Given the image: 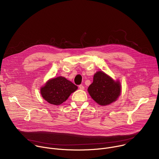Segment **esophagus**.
I'll list each match as a JSON object with an SVG mask.
<instances>
[{
  "instance_id": "34e87169",
  "label": "esophagus",
  "mask_w": 159,
  "mask_h": 159,
  "mask_svg": "<svg viewBox=\"0 0 159 159\" xmlns=\"http://www.w3.org/2000/svg\"><path fill=\"white\" fill-rule=\"evenodd\" d=\"M79 89H81V90H84V86L83 85H82V84L79 85Z\"/></svg>"
}]
</instances>
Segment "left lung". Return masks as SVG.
Listing matches in <instances>:
<instances>
[{"label":"left lung","instance_id":"left-lung-1","mask_svg":"<svg viewBox=\"0 0 159 159\" xmlns=\"http://www.w3.org/2000/svg\"><path fill=\"white\" fill-rule=\"evenodd\" d=\"M88 92L98 104L106 106L119 97L121 85L119 81L115 82L103 72L99 71L94 74L93 82L89 85Z\"/></svg>","mask_w":159,"mask_h":159}]
</instances>
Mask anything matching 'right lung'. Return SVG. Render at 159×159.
Here are the masks:
<instances>
[{"label": "right lung", "mask_w": 159, "mask_h": 159, "mask_svg": "<svg viewBox=\"0 0 159 159\" xmlns=\"http://www.w3.org/2000/svg\"><path fill=\"white\" fill-rule=\"evenodd\" d=\"M77 86L65 77H58L49 80L41 89L42 97L48 102L60 105L77 89Z\"/></svg>", "instance_id": "add662e5"}]
</instances>
